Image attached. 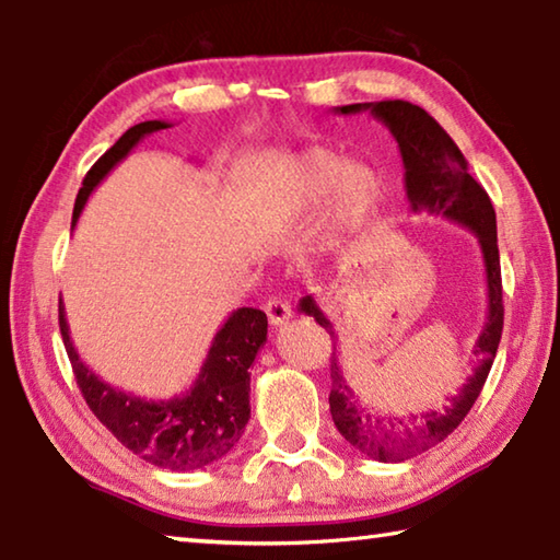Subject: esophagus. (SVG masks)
Instances as JSON below:
<instances>
[{"mask_svg": "<svg viewBox=\"0 0 560 560\" xmlns=\"http://www.w3.org/2000/svg\"><path fill=\"white\" fill-rule=\"evenodd\" d=\"M264 311H267L271 326H283L291 318V306L281 299H269L264 303Z\"/></svg>", "mask_w": 560, "mask_h": 560, "instance_id": "34e87169", "label": "esophagus"}]
</instances>
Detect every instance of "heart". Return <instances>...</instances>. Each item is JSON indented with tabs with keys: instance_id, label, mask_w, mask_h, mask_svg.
Returning <instances> with one entry per match:
<instances>
[{
	"instance_id": "1",
	"label": "heart",
	"mask_w": 560,
	"mask_h": 560,
	"mask_svg": "<svg viewBox=\"0 0 560 560\" xmlns=\"http://www.w3.org/2000/svg\"><path fill=\"white\" fill-rule=\"evenodd\" d=\"M328 202L336 234H353L365 226L383 197L381 179L368 165L348 163L330 150L303 153L289 179L287 200L293 210H314Z\"/></svg>"
}]
</instances>
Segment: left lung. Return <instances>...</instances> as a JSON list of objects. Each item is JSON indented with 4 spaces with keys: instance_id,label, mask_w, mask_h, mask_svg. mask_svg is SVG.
I'll use <instances>...</instances> for the list:
<instances>
[{
    "instance_id": "1",
    "label": "left lung",
    "mask_w": 560,
    "mask_h": 560,
    "mask_svg": "<svg viewBox=\"0 0 560 560\" xmlns=\"http://www.w3.org/2000/svg\"><path fill=\"white\" fill-rule=\"evenodd\" d=\"M334 110L340 116L368 110L373 118L381 120L393 132L397 148H400L405 165V192L407 200H410V210L415 214L428 212L444 217V220L469 230L477 236L481 259H485L487 320L477 343H474V355L479 358V363L457 395L447 397V402L442 407H432V410L417 415L381 417L360 402L353 385L348 383L338 355L334 353V360H330V381L334 383H330L328 402L338 432L343 434L350 447H355L365 457L377 462H405L447 440L459 428L464 417L469 415L474 400L479 397L481 387H485L491 363L497 358L501 328H504L497 214L485 187L469 175V165L457 143L424 108L412 106L407 101H375L338 106ZM299 306L303 314L314 316L316 324L334 336V324L320 311L314 296H303Z\"/></svg>"
}]
</instances>
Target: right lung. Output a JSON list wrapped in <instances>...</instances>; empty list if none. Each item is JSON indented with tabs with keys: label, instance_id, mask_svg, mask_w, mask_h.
<instances>
[{
	"label": "right lung",
	"instance_id": "obj_1",
	"mask_svg": "<svg viewBox=\"0 0 560 560\" xmlns=\"http://www.w3.org/2000/svg\"><path fill=\"white\" fill-rule=\"evenodd\" d=\"M170 126L173 122L167 120H145L122 132L118 143L106 150L83 177V187L75 195L71 226L79 222L83 207L93 189L103 183V177L120 160H126L145 136ZM59 326L83 400L132 454L160 469L192 471L220 462L240 442L252 412L249 368L267 343L269 324L264 311L236 308L212 338L192 387L170 400H145V397L120 390L83 363L79 350L73 348L61 299Z\"/></svg>",
	"mask_w": 560,
	"mask_h": 560
}]
</instances>
